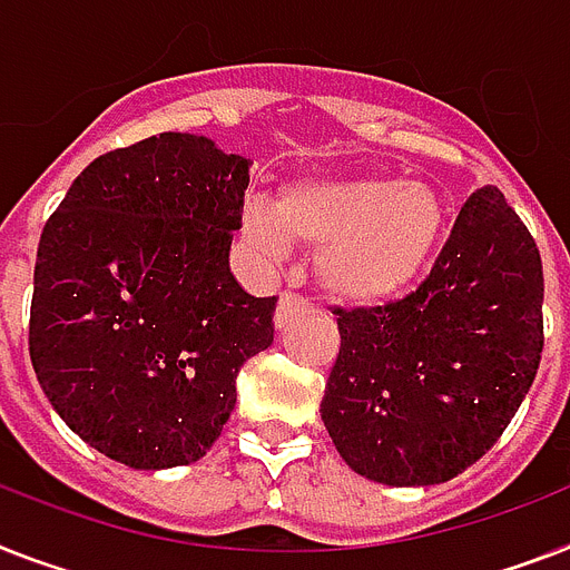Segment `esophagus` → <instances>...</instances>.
Instances as JSON below:
<instances>
[{
  "mask_svg": "<svg viewBox=\"0 0 570 570\" xmlns=\"http://www.w3.org/2000/svg\"><path fill=\"white\" fill-rule=\"evenodd\" d=\"M309 301L304 298V295L298 293H284L281 298H277V309H275V327H284L289 318L298 313V309L307 307Z\"/></svg>",
  "mask_w": 570,
  "mask_h": 570,
  "instance_id": "esophagus-1",
  "label": "esophagus"
}]
</instances>
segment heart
I'll return each mask as SVG.
<instances>
[{"mask_svg": "<svg viewBox=\"0 0 570 570\" xmlns=\"http://www.w3.org/2000/svg\"><path fill=\"white\" fill-rule=\"evenodd\" d=\"M239 228L269 261H284L293 243L313 245L318 284L333 298L374 304L428 266L445 205L421 180L304 178L277 193L275 210L245 202Z\"/></svg>", "mask_w": 570, "mask_h": 570, "instance_id": "heart-1", "label": "heart"}]
</instances>
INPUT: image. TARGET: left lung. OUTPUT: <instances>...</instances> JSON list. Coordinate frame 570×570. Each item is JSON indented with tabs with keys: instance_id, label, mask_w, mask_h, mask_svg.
Returning <instances> with one entry per match:
<instances>
[{
	"instance_id": "obj_1",
	"label": "left lung",
	"mask_w": 570,
	"mask_h": 570,
	"mask_svg": "<svg viewBox=\"0 0 570 570\" xmlns=\"http://www.w3.org/2000/svg\"><path fill=\"white\" fill-rule=\"evenodd\" d=\"M541 301L530 230L501 189L480 187L415 293L336 309L322 421L345 465L383 485L445 483L474 465L533 386Z\"/></svg>"
}]
</instances>
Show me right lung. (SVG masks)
Here are the masks:
<instances>
[{
    "label": "right lung",
    "mask_w": 570,
    "mask_h": 570,
    "mask_svg": "<svg viewBox=\"0 0 570 570\" xmlns=\"http://www.w3.org/2000/svg\"><path fill=\"white\" fill-rule=\"evenodd\" d=\"M252 160L166 131L96 157L49 216L29 351L72 433L128 469L202 460L243 363L275 340V295L230 275Z\"/></svg>",
    "instance_id": "right-lung-1"
}]
</instances>
